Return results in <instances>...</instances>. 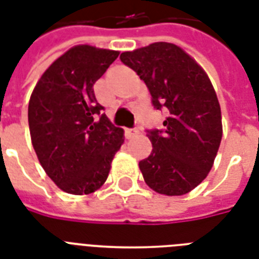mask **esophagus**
<instances>
[{
  "mask_svg": "<svg viewBox=\"0 0 259 259\" xmlns=\"http://www.w3.org/2000/svg\"><path fill=\"white\" fill-rule=\"evenodd\" d=\"M137 134H138V130L136 129V127H127V129H125L126 138H133L136 137Z\"/></svg>",
  "mask_w": 259,
  "mask_h": 259,
  "instance_id": "obj_1",
  "label": "esophagus"
}]
</instances>
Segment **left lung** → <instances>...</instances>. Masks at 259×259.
<instances>
[{
	"instance_id": "obj_1",
	"label": "left lung",
	"mask_w": 259,
	"mask_h": 259,
	"mask_svg": "<svg viewBox=\"0 0 259 259\" xmlns=\"http://www.w3.org/2000/svg\"><path fill=\"white\" fill-rule=\"evenodd\" d=\"M121 62L136 71L156 110L168 117L150 129L152 153L140 161L144 180L168 196H180L204 180L222 140L221 106L208 76L180 47L153 42L122 52Z\"/></svg>"
}]
</instances>
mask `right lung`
Segmentation results:
<instances>
[{
  "mask_svg": "<svg viewBox=\"0 0 259 259\" xmlns=\"http://www.w3.org/2000/svg\"><path fill=\"white\" fill-rule=\"evenodd\" d=\"M119 52L76 46L55 60L34 87L30 138L47 175L64 192L89 195L109 176L123 130L97 102L94 84Z\"/></svg>",
  "mask_w": 259,
  "mask_h": 259,
  "instance_id": "add662e5",
  "label": "right lung"
}]
</instances>
